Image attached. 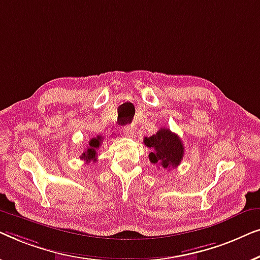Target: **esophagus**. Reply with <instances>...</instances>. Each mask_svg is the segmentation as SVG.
<instances>
[{"instance_id":"1","label":"esophagus","mask_w":260,"mask_h":260,"mask_svg":"<svg viewBox=\"0 0 260 260\" xmlns=\"http://www.w3.org/2000/svg\"><path fill=\"white\" fill-rule=\"evenodd\" d=\"M123 133H125L127 137H133L134 135V127L132 125H127L123 127Z\"/></svg>"}]
</instances>
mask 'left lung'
<instances>
[{
  "instance_id": "obj_1",
  "label": "left lung",
  "mask_w": 260,
  "mask_h": 260,
  "mask_svg": "<svg viewBox=\"0 0 260 260\" xmlns=\"http://www.w3.org/2000/svg\"><path fill=\"white\" fill-rule=\"evenodd\" d=\"M144 144L151 148L149 161L162 168L177 167L184 156L182 141L168 128H160L156 134L145 138Z\"/></svg>"
}]
</instances>
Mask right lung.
Instances as JSON below:
<instances>
[{
	"mask_svg": "<svg viewBox=\"0 0 260 260\" xmlns=\"http://www.w3.org/2000/svg\"><path fill=\"white\" fill-rule=\"evenodd\" d=\"M102 142V137L98 135L96 138L90 139L88 142V147L85 152L80 155V158L86 160V162H90V161H96V149L100 147Z\"/></svg>",
	"mask_w": 260,
	"mask_h": 260,
	"instance_id": "obj_1",
	"label": "right lung"
}]
</instances>
